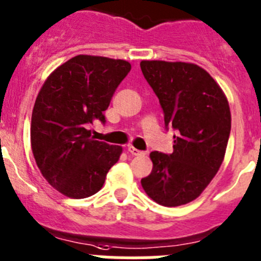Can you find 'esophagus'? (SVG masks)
Wrapping results in <instances>:
<instances>
[{"mask_svg":"<svg viewBox=\"0 0 261 261\" xmlns=\"http://www.w3.org/2000/svg\"><path fill=\"white\" fill-rule=\"evenodd\" d=\"M128 152H130V154L135 155V156H138V155H143V154H145V152H143V151H141V150H137V149H136V147H133V146H129L128 147Z\"/></svg>","mask_w":261,"mask_h":261,"instance_id":"esophagus-1","label":"esophagus"}]
</instances>
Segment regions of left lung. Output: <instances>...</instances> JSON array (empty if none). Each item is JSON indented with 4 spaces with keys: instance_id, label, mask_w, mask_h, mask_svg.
I'll return each instance as SVG.
<instances>
[{
    "instance_id": "1",
    "label": "left lung",
    "mask_w": 261,
    "mask_h": 261,
    "mask_svg": "<svg viewBox=\"0 0 261 261\" xmlns=\"http://www.w3.org/2000/svg\"><path fill=\"white\" fill-rule=\"evenodd\" d=\"M143 76L176 130L172 154L152 151V171L141 180L156 203L177 207L197 199L225 156L231 116L228 99L202 67L194 63L142 61Z\"/></svg>"
}]
</instances>
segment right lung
Instances as JSON below:
<instances>
[{
	"mask_svg": "<svg viewBox=\"0 0 261 261\" xmlns=\"http://www.w3.org/2000/svg\"><path fill=\"white\" fill-rule=\"evenodd\" d=\"M129 71L123 59L80 54L53 71L38 92L31 121L33 156L45 180L66 197L95 194L120 158L121 146L95 141L89 126L106 121L103 111Z\"/></svg>",
	"mask_w": 261,
	"mask_h": 261,
	"instance_id": "right-lung-1",
	"label": "right lung"
}]
</instances>
